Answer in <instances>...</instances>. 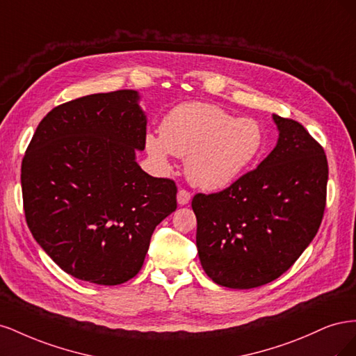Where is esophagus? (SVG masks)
Here are the masks:
<instances>
[{"label": "esophagus", "mask_w": 356, "mask_h": 356, "mask_svg": "<svg viewBox=\"0 0 356 356\" xmlns=\"http://www.w3.org/2000/svg\"><path fill=\"white\" fill-rule=\"evenodd\" d=\"M190 199H191L190 191H187V190H184V188H179V190H178L177 200H178L179 204H187V203L190 202Z\"/></svg>", "instance_id": "1"}]
</instances>
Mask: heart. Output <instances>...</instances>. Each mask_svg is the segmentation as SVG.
I'll use <instances>...</instances> for the list:
<instances>
[{
    "mask_svg": "<svg viewBox=\"0 0 356 356\" xmlns=\"http://www.w3.org/2000/svg\"><path fill=\"white\" fill-rule=\"evenodd\" d=\"M264 145L261 124L254 118H236L207 102H186L170 110L160 124V135L145 136L147 153L168 169L170 156L187 157L186 172L193 184L222 190L241 178Z\"/></svg>",
    "mask_w": 356,
    "mask_h": 356,
    "instance_id": "heart-1",
    "label": "heart"
}]
</instances>
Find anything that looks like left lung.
I'll list each match as a JSON object with an SVG mask.
<instances>
[{
	"mask_svg": "<svg viewBox=\"0 0 356 356\" xmlns=\"http://www.w3.org/2000/svg\"><path fill=\"white\" fill-rule=\"evenodd\" d=\"M273 120L277 144L257 169L191 202L200 264L221 286L250 289L275 281L314 241L324 217V148L298 122L276 114Z\"/></svg>",
	"mask_w": 356,
	"mask_h": 356,
	"instance_id": "8db88e82",
	"label": "left lung"
}]
</instances>
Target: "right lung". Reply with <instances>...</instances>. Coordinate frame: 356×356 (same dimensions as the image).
Masks as SVG:
<instances>
[{
  "label": "right lung",
  "instance_id": "right-lung-1",
  "mask_svg": "<svg viewBox=\"0 0 356 356\" xmlns=\"http://www.w3.org/2000/svg\"><path fill=\"white\" fill-rule=\"evenodd\" d=\"M136 90L58 105L40 122L22 160L28 227L68 275L120 285L144 264L156 225L177 209V186L136 163L147 115Z\"/></svg>",
  "mask_w": 356,
  "mask_h": 356
}]
</instances>
